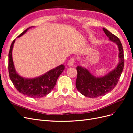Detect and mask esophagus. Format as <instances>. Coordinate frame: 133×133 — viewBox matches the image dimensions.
Returning a JSON list of instances; mask_svg holds the SVG:
<instances>
[{
    "instance_id": "1",
    "label": "esophagus",
    "mask_w": 133,
    "mask_h": 133,
    "mask_svg": "<svg viewBox=\"0 0 133 133\" xmlns=\"http://www.w3.org/2000/svg\"><path fill=\"white\" fill-rule=\"evenodd\" d=\"M74 59L71 58L69 61L68 63V65L69 66H72L73 65H74Z\"/></svg>"
}]
</instances>
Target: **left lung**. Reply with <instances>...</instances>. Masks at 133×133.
<instances>
[{
  "instance_id": "obj_1",
  "label": "left lung",
  "mask_w": 133,
  "mask_h": 133,
  "mask_svg": "<svg viewBox=\"0 0 133 133\" xmlns=\"http://www.w3.org/2000/svg\"><path fill=\"white\" fill-rule=\"evenodd\" d=\"M103 30L108 39L117 45L119 61L112 71L100 77L93 75L86 67L77 66L76 88L82 95L90 98L104 96L111 91L117 85L124 68V52L119 39L107 29L103 28Z\"/></svg>"
}]
</instances>
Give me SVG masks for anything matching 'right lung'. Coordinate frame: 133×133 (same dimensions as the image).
<instances>
[{"mask_svg": "<svg viewBox=\"0 0 133 133\" xmlns=\"http://www.w3.org/2000/svg\"><path fill=\"white\" fill-rule=\"evenodd\" d=\"M25 30L17 36L19 38L30 28ZM15 39L12 42L9 53V73L10 80L19 92L32 98L44 97L51 92L56 84L58 77L64 70V65H60L44 74L34 78L21 76L16 71L12 59V51Z\"/></svg>", "mask_w": 133, "mask_h": 133, "instance_id": "obj_1", "label": "right lung"}]
</instances>
